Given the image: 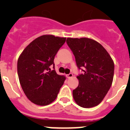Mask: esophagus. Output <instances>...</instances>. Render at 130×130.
<instances>
[{"instance_id": "34e87169", "label": "esophagus", "mask_w": 130, "mask_h": 130, "mask_svg": "<svg viewBox=\"0 0 130 130\" xmlns=\"http://www.w3.org/2000/svg\"><path fill=\"white\" fill-rule=\"evenodd\" d=\"M73 76V74L72 73H69V74H67V75H66V77H67V78H71Z\"/></svg>"}]
</instances>
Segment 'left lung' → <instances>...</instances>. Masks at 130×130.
Here are the masks:
<instances>
[{
    "label": "left lung",
    "mask_w": 130,
    "mask_h": 130,
    "mask_svg": "<svg viewBox=\"0 0 130 130\" xmlns=\"http://www.w3.org/2000/svg\"><path fill=\"white\" fill-rule=\"evenodd\" d=\"M67 43L74 55L77 67L83 72L77 77L78 86L73 90V99L84 108L98 106L112 85L113 61L105 48L94 40L68 38Z\"/></svg>",
    "instance_id": "8db88e82"
}]
</instances>
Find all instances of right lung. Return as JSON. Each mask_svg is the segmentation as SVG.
Segmentation results:
<instances>
[{
    "label": "right lung",
    "instance_id": "1",
    "mask_svg": "<svg viewBox=\"0 0 130 130\" xmlns=\"http://www.w3.org/2000/svg\"><path fill=\"white\" fill-rule=\"evenodd\" d=\"M66 38L43 35L23 50L18 61V73L22 89L34 104L48 105L57 98L66 78L55 70L54 58ZM50 66L54 70L50 71Z\"/></svg>",
    "mask_w": 130,
    "mask_h": 130
}]
</instances>
